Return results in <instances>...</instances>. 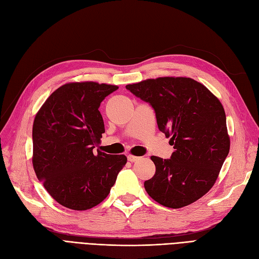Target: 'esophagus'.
I'll return each mask as SVG.
<instances>
[{"instance_id":"1","label":"esophagus","mask_w":259,"mask_h":259,"mask_svg":"<svg viewBox=\"0 0 259 259\" xmlns=\"http://www.w3.org/2000/svg\"><path fill=\"white\" fill-rule=\"evenodd\" d=\"M140 159H142V158H140V156H135V155H132V154L127 155V160L130 162H136V161H138Z\"/></svg>"}]
</instances>
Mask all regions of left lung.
Wrapping results in <instances>:
<instances>
[{"mask_svg": "<svg viewBox=\"0 0 259 259\" xmlns=\"http://www.w3.org/2000/svg\"><path fill=\"white\" fill-rule=\"evenodd\" d=\"M125 88L153 108L159 130L175 149L169 159L151 156L155 174L145 182L147 193L170 208L199 200L215 184L230 149L221 101L189 77H159Z\"/></svg>", "mask_w": 259, "mask_h": 259, "instance_id": "8db88e82", "label": "left lung"}]
</instances>
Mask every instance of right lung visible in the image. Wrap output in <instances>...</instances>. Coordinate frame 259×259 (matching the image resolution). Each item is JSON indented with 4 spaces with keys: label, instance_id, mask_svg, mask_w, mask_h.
I'll list each match as a JSON object with an SVG mask.
<instances>
[{
    "label": "right lung",
    "instance_id": "obj_1",
    "mask_svg": "<svg viewBox=\"0 0 259 259\" xmlns=\"http://www.w3.org/2000/svg\"><path fill=\"white\" fill-rule=\"evenodd\" d=\"M117 86L95 82L60 86L35 115L33 168L48 192L65 207L85 210L110 192L126 156L93 152L105 133L99 107Z\"/></svg>",
    "mask_w": 259,
    "mask_h": 259
}]
</instances>
